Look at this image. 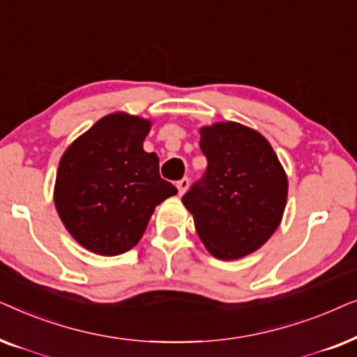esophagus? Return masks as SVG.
<instances>
[{
  "instance_id": "1",
  "label": "esophagus",
  "mask_w": 357,
  "mask_h": 357,
  "mask_svg": "<svg viewBox=\"0 0 357 357\" xmlns=\"http://www.w3.org/2000/svg\"><path fill=\"white\" fill-rule=\"evenodd\" d=\"M188 187H190V180L187 177H183L182 180H178V182H177V188H178L180 195H183L185 192H187Z\"/></svg>"
}]
</instances>
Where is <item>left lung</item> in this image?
<instances>
[{"mask_svg":"<svg viewBox=\"0 0 357 357\" xmlns=\"http://www.w3.org/2000/svg\"><path fill=\"white\" fill-rule=\"evenodd\" d=\"M208 159L203 178L183 195L195 229L219 260L255 252L280 226L287 199V177L271 144L236 121L199 130Z\"/></svg>","mask_w":357,"mask_h":357,"instance_id":"8db88e82","label":"left lung"}]
</instances>
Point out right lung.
<instances>
[{
  "mask_svg": "<svg viewBox=\"0 0 357 357\" xmlns=\"http://www.w3.org/2000/svg\"><path fill=\"white\" fill-rule=\"evenodd\" d=\"M151 121L125 112L105 115L61 155L55 206L68 232L97 255L133 248L158 204L177 188L159 175V158L143 141Z\"/></svg>",
  "mask_w": 357,
  "mask_h": 357,
  "instance_id": "1",
  "label": "right lung"
}]
</instances>
